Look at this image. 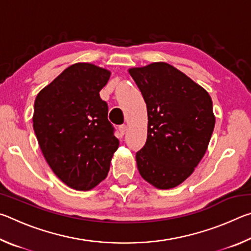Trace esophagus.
<instances>
[{
  "mask_svg": "<svg viewBox=\"0 0 251 251\" xmlns=\"http://www.w3.org/2000/svg\"><path fill=\"white\" fill-rule=\"evenodd\" d=\"M118 130H120L121 136H124V134L126 133V125H121L118 127Z\"/></svg>",
  "mask_w": 251,
  "mask_h": 251,
  "instance_id": "34e87169",
  "label": "esophagus"
}]
</instances>
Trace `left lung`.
<instances>
[{
    "instance_id": "left-lung-1",
    "label": "left lung",
    "mask_w": 251,
    "mask_h": 251,
    "mask_svg": "<svg viewBox=\"0 0 251 251\" xmlns=\"http://www.w3.org/2000/svg\"><path fill=\"white\" fill-rule=\"evenodd\" d=\"M147 106V139L138 172L156 188L180 185L205 155L215 127L208 92L176 67L156 62L128 70Z\"/></svg>"
}]
</instances>
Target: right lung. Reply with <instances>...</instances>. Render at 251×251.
<instances>
[{"label":"right lung","instance_id":"right-lung-1","mask_svg":"<svg viewBox=\"0 0 251 251\" xmlns=\"http://www.w3.org/2000/svg\"><path fill=\"white\" fill-rule=\"evenodd\" d=\"M108 70L91 63L67 67L34 103L33 128L55 175L76 190H90L107 176L120 145L100 92Z\"/></svg>","mask_w":251,"mask_h":251}]
</instances>
